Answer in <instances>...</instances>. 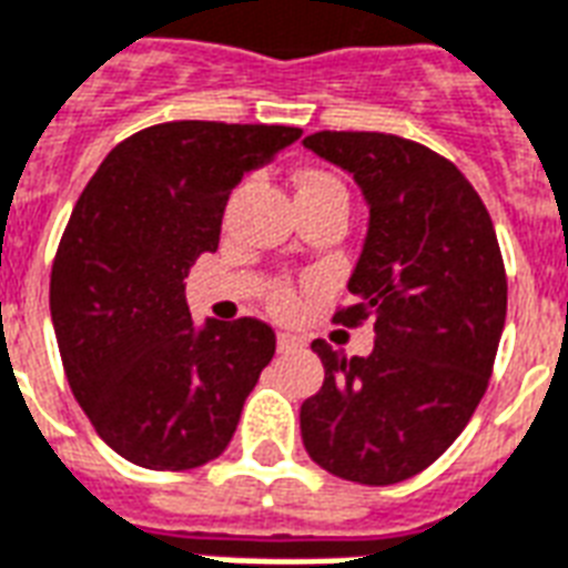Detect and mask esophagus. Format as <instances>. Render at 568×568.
Here are the masks:
<instances>
[{"instance_id":"1","label":"esophagus","mask_w":568,"mask_h":568,"mask_svg":"<svg viewBox=\"0 0 568 568\" xmlns=\"http://www.w3.org/2000/svg\"><path fill=\"white\" fill-rule=\"evenodd\" d=\"M300 344V335H293V332H278V353H290V349H296Z\"/></svg>"}]
</instances>
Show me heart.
Segmentation results:
<instances>
[{"mask_svg": "<svg viewBox=\"0 0 568 568\" xmlns=\"http://www.w3.org/2000/svg\"><path fill=\"white\" fill-rule=\"evenodd\" d=\"M326 187H341V182L335 176H329V173H323V170H302L300 176H296V194H300V191H326ZM268 302H272V308L278 311V314H284V317L296 314V308H300V296H296V290L287 287V284H278V287L272 290Z\"/></svg>", "mask_w": 568, "mask_h": 568, "instance_id": "obj_1", "label": "heart"}]
</instances>
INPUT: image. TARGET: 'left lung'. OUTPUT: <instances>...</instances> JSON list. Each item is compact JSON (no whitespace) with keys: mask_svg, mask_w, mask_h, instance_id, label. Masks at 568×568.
<instances>
[{"mask_svg":"<svg viewBox=\"0 0 568 568\" xmlns=\"http://www.w3.org/2000/svg\"><path fill=\"white\" fill-rule=\"evenodd\" d=\"M305 146L359 182L368 236L353 305L374 320L371 356L311 344L326 377L302 404L311 462L359 485H395L449 449L479 407L506 323V266L491 215L449 158L381 131H317Z\"/></svg>","mask_w":568,"mask_h":568,"instance_id":"obj_1","label":"left lung"}]
</instances>
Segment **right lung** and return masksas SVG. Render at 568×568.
<instances>
[{
	"mask_svg": "<svg viewBox=\"0 0 568 568\" xmlns=\"http://www.w3.org/2000/svg\"><path fill=\"white\" fill-rule=\"evenodd\" d=\"M300 138L290 125L161 122L110 149L77 200L50 317L77 404L125 462L191 470L233 440L275 332L257 317L197 329L182 281L219 248L239 179Z\"/></svg>",
	"mask_w": 568,
	"mask_h": 568,
	"instance_id": "obj_1",
	"label": "right lung"
}]
</instances>
